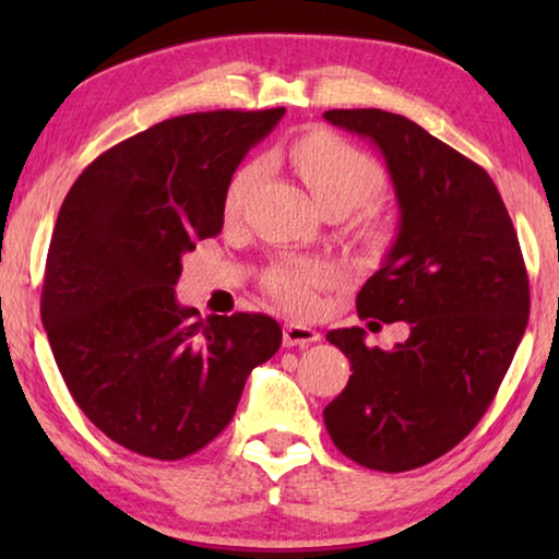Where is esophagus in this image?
Returning <instances> with one entry per match:
<instances>
[{"instance_id": "esophagus-1", "label": "esophagus", "mask_w": 559, "mask_h": 559, "mask_svg": "<svg viewBox=\"0 0 559 559\" xmlns=\"http://www.w3.org/2000/svg\"><path fill=\"white\" fill-rule=\"evenodd\" d=\"M318 340H320L318 330L308 328V325L290 323V325L283 328V345H286V347H293V345L306 347V345H310V343H318Z\"/></svg>"}]
</instances>
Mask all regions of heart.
Here are the masks:
<instances>
[{
    "label": "heart",
    "mask_w": 559,
    "mask_h": 559,
    "mask_svg": "<svg viewBox=\"0 0 559 559\" xmlns=\"http://www.w3.org/2000/svg\"><path fill=\"white\" fill-rule=\"evenodd\" d=\"M293 167L325 212L347 214L377 200L384 189V169L362 150L345 143L333 132H310L288 150ZM261 163H246L236 169L224 194L226 216H239L243 202L257 185ZM370 234H380V224H370ZM335 271L316 259H281L263 273L266 296L293 316H310L320 306V293L333 286Z\"/></svg>",
    "instance_id": "obj_1"
}]
</instances>
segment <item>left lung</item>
Here are the masks:
<instances>
[{"instance_id": "8db88e82", "label": "left lung", "mask_w": 559, "mask_h": 559, "mask_svg": "<svg viewBox=\"0 0 559 559\" xmlns=\"http://www.w3.org/2000/svg\"><path fill=\"white\" fill-rule=\"evenodd\" d=\"M323 118L380 147L402 212L384 266L357 293V316L409 323L392 349L367 347L362 328L330 330L353 374L325 406V427L359 466L412 471L466 439L493 402L530 316L523 251L473 159L396 112Z\"/></svg>"}]
</instances>
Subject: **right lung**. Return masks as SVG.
I'll use <instances>...</instances> for the list:
<instances>
[{"label": "right lung", "mask_w": 559, "mask_h": 559, "mask_svg": "<svg viewBox=\"0 0 559 559\" xmlns=\"http://www.w3.org/2000/svg\"><path fill=\"white\" fill-rule=\"evenodd\" d=\"M283 112L157 122L93 159L61 204L41 288L46 335L81 412L140 456L204 449L231 421L246 377L281 347L273 318L202 320L175 286L185 253L222 231L234 169Z\"/></svg>", "instance_id": "right-lung-1"}]
</instances>
